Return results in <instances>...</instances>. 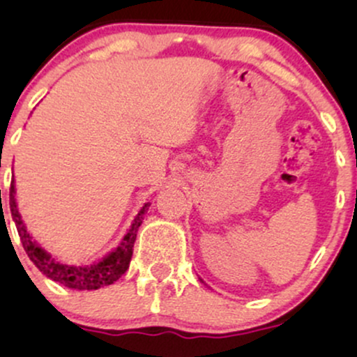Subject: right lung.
Returning a JSON list of instances; mask_svg holds the SVG:
<instances>
[{
    "label": "right lung",
    "mask_w": 357,
    "mask_h": 357,
    "mask_svg": "<svg viewBox=\"0 0 357 357\" xmlns=\"http://www.w3.org/2000/svg\"><path fill=\"white\" fill-rule=\"evenodd\" d=\"M15 181H11L10 188V208H11V216L16 225V230H18L20 238H22L23 248L26 252V255L30 257V260L36 265V268L47 275L52 280L59 282V284L68 287V289L75 290H97L100 287L110 285L114 282L119 280L126 273V270L129 268L130 258H132V248L134 241H136L137 230L141 227L142 220H144V213L149 210V203L142 206V210L137 213V216L134 218L132 225H130L129 231L126 233V236L122 238L121 245L110 252L109 255H105L102 260L96 261L92 265H85V267H77V265H65L56 261L55 258H52L50 253H47L40 247L38 243L33 240V236L26 231L22 215H20L18 206H16V198H15Z\"/></svg>",
    "instance_id": "1"
}]
</instances>
